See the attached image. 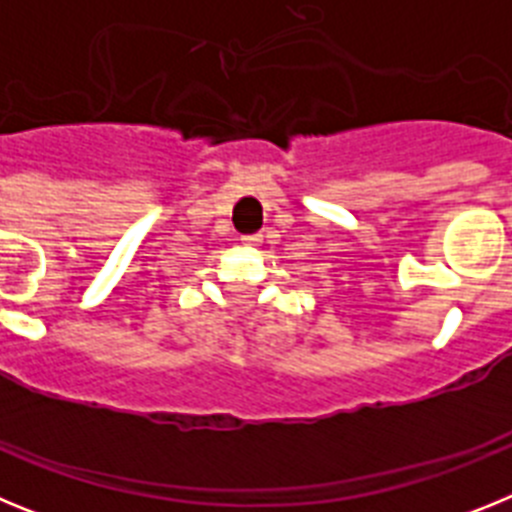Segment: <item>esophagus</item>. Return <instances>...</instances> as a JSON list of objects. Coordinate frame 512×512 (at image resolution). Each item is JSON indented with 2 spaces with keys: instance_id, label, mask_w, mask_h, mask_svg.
Listing matches in <instances>:
<instances>
[{
  "instance_id": "esophagus-1",
  "label": "esophagus",
  "mask_w": 512,
  "mask_h": 512,
  "mask_svg": "<svg viewBox=\"0 0 512 512\" xmlns=\"http://www.w3.org/2000/svg\"><path fill=\"white\" fill-rule=\"evenodd\" d=\"M261 241H264V238H261L259 233H251V235H243L241 238V243L246 248H256V246H261Z\"/></svg>"
}]
</instances>
